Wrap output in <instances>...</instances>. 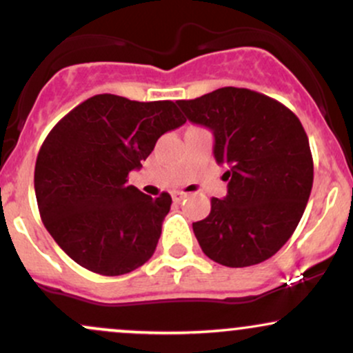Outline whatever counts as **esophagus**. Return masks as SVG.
<instances>
[{
	"instance_id": "34e87169",
	"label": "esophagus",
	"mask_w": 353,
	"mask_h": 353,
	"mask_svg": "<svg viewBox=\"0 0 353 353\" xmlns=\"http://www.w3.org/2000/svg\"><path fill=\"white\" fill-rule=\"evenodd\" d=\"M185 197H188V194H185V192H174L172 194L174 202H181L182 199H185Z\"/></svg>"
}]
</instances>
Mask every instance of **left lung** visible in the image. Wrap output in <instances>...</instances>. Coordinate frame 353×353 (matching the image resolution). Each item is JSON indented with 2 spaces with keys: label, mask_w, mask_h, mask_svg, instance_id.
<instances>
[{
  "label": "left lung",
  "mask_w": 353,
  "mask_h": 353,
  "mask_svg": "<svg viewBox=\"0 0 353 353\" xmlns=\"http://www.w3.org/2000/svg\"><path fill=\"white\" fill-rule=\"evenodd\" d=\"M177 106L214 132V156L229 165L224 199L192 224L202 252L225 267L261 264L289 241L309 201L314 161L299 117L245 88H221Z\"/></svg>",
  "instance_id": "left-lung-1"
}]
</instances>
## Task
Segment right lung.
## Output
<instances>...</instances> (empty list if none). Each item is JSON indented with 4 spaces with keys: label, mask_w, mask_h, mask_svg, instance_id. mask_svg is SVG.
<instances>
[{
    "label": "right lung",
    "mask_w": 353,
    "mask_h": 353,
    "mask_svg": "<svg viewBox=\"0 0 353 353\" xmlns=\"http://www.w3.org/2000/svg\"><path fill=\"white\" fill-rule=\"evenodd\" d=\"M184 123L172 101L96 94L51 129L34 165L36 201L44 228L76 264L123 275L152 257L172 199L145 196L128 184L129 172Z\"/></svg>",
    "instance_id": "add662e5"
}]
</instances>
